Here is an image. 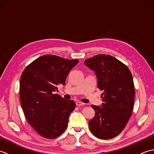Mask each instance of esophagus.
<instances>
[{"label":"esophagus","mask_w":154,"mask_h":154,"mask_svg":"<svg viewBox=\"0 0 154 154\" xmlns=\"http://www.w3.org/2000/svg\"><path fill=\"white\" fill-rule=\"evenodd\" d=\"M75 104H76V105L77 106H82V105H84V103H81V102H79V101H77L76 103H75Z\"/></svg>","instance_id":"34e87169"}]
</instances>
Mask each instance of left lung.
<instances>
[{
  "instance_id": "1",
  "label": "left lung",
  "mask_w": 154,
  "mask_h": 154,
  "mask_svg": "<svg viewBox=\"0 0 154 154\" xmlns=\"http://www.w3.org/2000/svg\"><path fill=\"white\" fill-rule=\"evenodd\" d=\"M84 63L94 71L97 87L103 92L101 106H91L95 115L89 122V129L98 138H113L122 132L132 115L135 94L132 73L109 55H97Z\"/></svg>"
}]
</instances>
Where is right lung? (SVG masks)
Wrapping results in <instances>:
<instances>
[{"mask_svg": "<svg viewBox=\"0 0 154 154\" xmlns=\"http://www.w3.org/2000/svg\"><path fill=\"white\" fill-rule=\"evenodd\" d=\"M78 62L45 55L32 61L22 72L20 82L22 110L28 123L44 138H57L67 128L75 103L53 93L57 91L58 85H65L69 73Z\"/></svg>", "mask_w": 154, "mask_h": 154, "instance_id": "obj_1", "label": "right lung"}]
</instances>
